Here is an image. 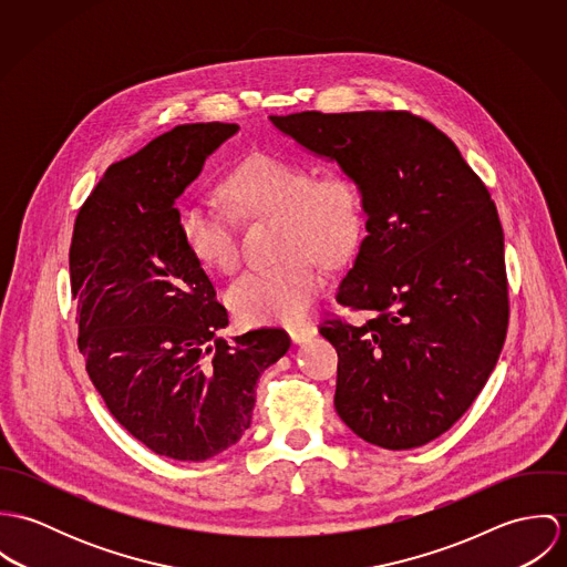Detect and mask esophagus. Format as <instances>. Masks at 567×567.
I'll use <instances>...</instances> for the list:
<instances>
[{"instance_id": "esophagus-1", "label": "esophagus", "mask_w": 567, "mask_h": 567, "mask_svg": "<svg viewBox=\"0 0 567 567\" xmlns=\"http://www.w3.org/2000/svg\"><path fill=\"white\" fill-rule=\"evenodd\" d=\"M288 333H290L295 344H301V342H306V340L317 336V327L312 323L288 324Z\"/></svg>"}]
</instances>
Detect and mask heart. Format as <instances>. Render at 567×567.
Returning a JSON list of instances; mask_svg holds the SVG:
<instances>
[{"label":"heart","instance_id":"b5f03b06","mask_svg":"<svg viewBox=\"0 0 567 567\" xmlns=\"http://www.w3.org/2000/svg\"><path fill=\"white\" fill-rule=\"evenodd\" d=\"M229 203L244 216H279V252L268 268H252L227 288V303L244 324L299 321L323 288V266L351 257L364 231L362 192L347 174H323L281 155H252L225 181ZM187 250L207 268L231 270L238 238L231 218L207 203H189L178 216Z\"/></svg>","mask_w":567,"mask_h":567}]
</instances>
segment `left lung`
Wrapping results in <instances>:
<instances>
[{"label":"left lung","instance_id":"8db88e82","mask_svg":"<svg viewBox=\"0 0 567 567\" xmlns=\"http://www.w3.org/2000/svg\"><path fill=\"white\" fill-rule=\"evenodd\" d=\"M270 122L362 192L367 238L336 301L369 321L321 324L338 351L336 412L367 443L421 447L474 404L506 338L504 234L491 194L445 133L405 111Z\"/></svg>","mask_w":567,"mask_h":567}]
</instances>
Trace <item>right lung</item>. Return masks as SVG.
Wrapping results in <instances>:
<instances>
[{
    "mask_svg": "<svg viewBox=\"0 0 567 567\" xmlns=\"http://www.w3.org/2000/svg\"><path fill=\"white\" fill-rule=\"evenodd\" d=\"M238 124H183L113 163L76 216L70 248L79 349L109 412L174 461H207L243 439L259 375L284 329L225 340V306L178 229L176 198Z\"/></svg>",
    "mask_w": 567,
    "mask_h": 567,
    "instance_id": "right-lung-1",
    "label": "right lung"
}]
</instances>
